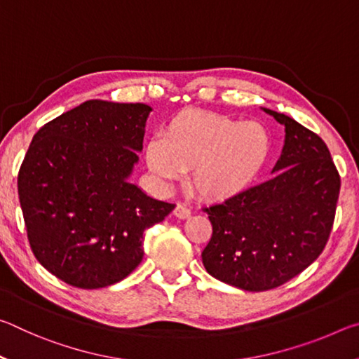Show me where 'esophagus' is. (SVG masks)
Segmentation results:
<instances>
[{
	"mask_svg": "<svg viewBox=\"0 0 359 359\" xmlns=\"http://www.w3.org/2000/svg\"><path fill=\"white\" fill-rule=\"evenodd\" d=\"M174 215L184 220V218H188V217L191 215V210L188 209V208H185L184 204H177V205H175V208H174Z\"/></svg>",
	"mask_w": 359,
	"mask_h": 359,
	"instance_id": "34e87169",
	"label": "esophagus"
}]
</instances>
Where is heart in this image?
Here are the masks:
<instances>
[{"instance_id":"heart-1","label":"heart","mask_w":359,"mask_h":359,"mask_svg":"<svg viewBox=\"0 0 359 359\" xmlns=\"http://www.w3.org/2000/svg\"><path fill=\"white\" fill-rule=\"evenodd\" d=\"M272 151L269 131L258 121L190 111L169 121L163 136L145 149L150 171L161 180L179 179L205 201H228L244 193L263 172Z\"/></svg>"}]
</instances>
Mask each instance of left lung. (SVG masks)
I'll list each match as a JSON object with an SVG mask.
<instances>
[{
    "label": "left lung",
    "mask_w": 359,
    "mask_h": 359,
    "mask_svg": "<svg viewBox=\"0 0 359 359\" xmlns=\"http://www.w3.org/2000/svg\"><path fill=\"white\" fill-rule=\"evenodd\" d=\"M264 112L285 126L276 175L204 209L212 223V238L201 253L205 271L245 291L280 287L320 257L340 191L323 139L288 115Z\"/></svg>",
    "instance_id": "obj_1"
}]
</instances>
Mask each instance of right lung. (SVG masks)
Returning <instances> with one entry per match:
<instances>
[{"instance_id": "obj_1", "label": "right lung", "mask_w": 359, "mask_h": 359, "mask_svg": "<svg viewBox=\"0 0 359 359\" xmlns=\"http://www.w3.org/2000/svg\"><path fill=\"white\" fill-rule=\"evenodd\" d=\"M151 107L90 100L36 133L19 171L36 259L68 285L104 288L144 257V233L175 205L131 184Z\"/></svg>"}]
</instances>
